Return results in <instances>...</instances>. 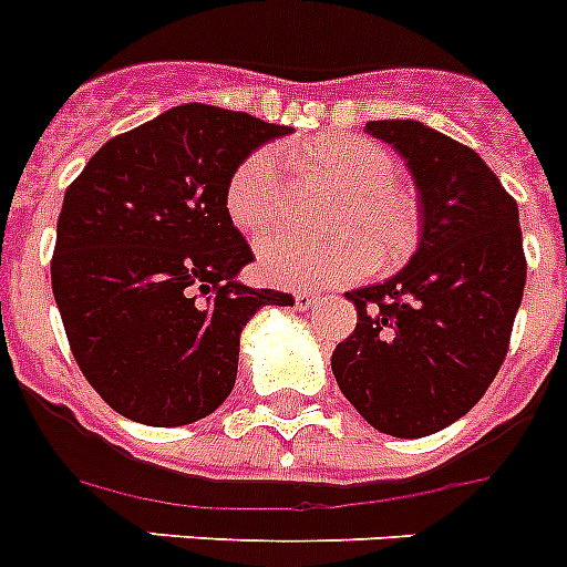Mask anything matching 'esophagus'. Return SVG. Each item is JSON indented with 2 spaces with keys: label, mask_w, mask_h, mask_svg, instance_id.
Here are the masks:
<instances>
[{
  "label": "esophagus",
  "mask_w": 567,
  "mask_h": 567,
  "mask_svg": "<svg viewBox=\"0 0 567 567\" xmlns=\"http://www.w3.org/2000/svg\"><path fill=\"white\" fill-rule=\"evenodd\" d=\"M318 300H320V295L303 292V289H298V292H295V309H298V312H307V309H312Z\"/></svg>",
  "instance_id": "1"
}]
</instances>
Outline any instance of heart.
Returning a JSON list of instances; mask_svg holds the SVG:
<instances>
[{
    "mask_svg": "<svg viewBox=\"0 0 567 567\" xmlns=\"http://www.w3.org/2000/svg\"><path fill=\"white\" fill-rule=\"evenodd\" d=\"M307 167L318 169L340 187L352 189V202L340 213V227L354 233L329 240L275 233L258 244L260 269L284 287H329L369 272L372 252L378 267L398 264L412 252L417 229L414 209L392 187L394 164L389 153L363 138H329L292 150ZM224 204L233 224L258 233L287 207V178L280 153L260 147L229 175Z\"/></svg>",
    "mask_w": 567,
    "mask_h": 567,
    "instance_id": "b5f03b06",
    "label": "heart"
}]
</instances>
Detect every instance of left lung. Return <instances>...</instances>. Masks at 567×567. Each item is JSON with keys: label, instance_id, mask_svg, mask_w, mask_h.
<instances>
[{"label": "left lung", "instance_id": "left-lung-1", "mask_svg": "<svg viewBox=\"0 0 567 567\" xmlns=\"http://www.w3.org/2000/svg\"><path fill=\"white\" fill-rule=\"evenodd\" d=\"M414 178L420 240L400 272L346 292L358 327L332 352L340 392L378 432L429 437L474 409L523 303L517 202L465 144L414 118L369 122Z\"/></svg>", "mask_w": 567, "mask_h": 567}]
</instances>
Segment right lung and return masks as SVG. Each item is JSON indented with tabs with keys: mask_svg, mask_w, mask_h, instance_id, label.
Listing matches in <instances>:
<instances>
[{
	"mask_svg": "<svg viewBox=\"0 0 567 567\" xmlns=\"http://www.w3.org/2000/svg\"><path fill=\"white\" fill-rule=\"evenodd\" d=\"M289 133L182 104L110 138L64 193L53 298L79 369L122 417L173 429L213 414L249 318L295 303L240 284L255 258L224 204L235 167Z\"/></svg>",
	"mask_w": 567,
	"mask_h": 567,
	"instance_id": "right-lung-1",
	"label": "right lung"
}]
</instances>
